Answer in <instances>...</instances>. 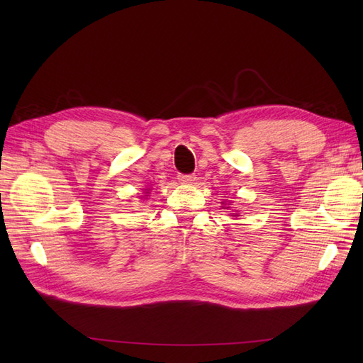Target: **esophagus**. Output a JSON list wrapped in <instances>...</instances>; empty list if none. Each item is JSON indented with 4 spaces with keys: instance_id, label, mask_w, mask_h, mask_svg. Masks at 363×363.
<instances>
[{
    "instance_id": "esophagus-1",
    "label": "esophagus",
    "mask_w": 363,
    "mask_h": 363,
    "mask_svg": "<svg viewBox=\"0 0 363 363\" xmlns=\"http://www.w3.org/2000/svg\"><path fill=\"white\" fill-rule=\"evenodd\" d=\"M194 180H195V175H194V174H179V182H180V183L189 184V183H192Z\"/></svg>"
}]
</instances>
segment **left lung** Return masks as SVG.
Returning a JSON list of instances; mask_svg holds the SVG:
<instances>
[{
  "mask_svg": "<svg viewBox=\"0 0 363 363\" xmlns=\"http://www.w3.org/2000/svg\"><path fill=\"white\" fill-rule=\"evenodd\" d=\"M232 216H233V215H232ZM235 216H236V215H235Z\"/></svg>",
  "mask_w": 363,
  "mask_h": 363,
  "instance_id": "1",
  "label": "left lung"
}]
</instances>
